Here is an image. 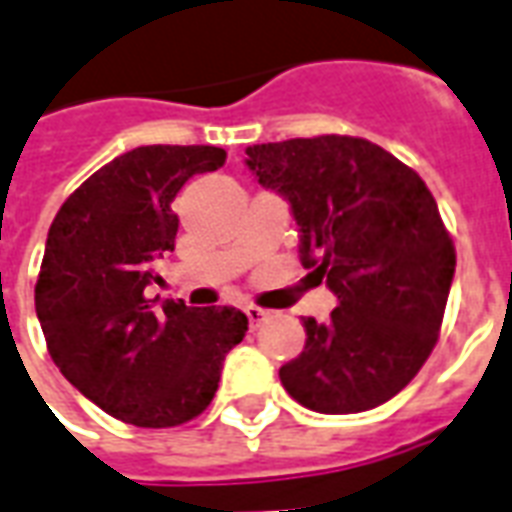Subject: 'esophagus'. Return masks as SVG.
Instances as JSON below:
<instances>
[{
	"label": "esophagus",
	"mask_w": 512,
	"mask_h": 512,
	"mask_svg": "<svg viewBox=\"0 0 512 512\" xmlns=\"http://www.w3.org/2000/svg\"><path fill=\"white\" fill-rule=\"evenodd\" d=\"M246 318H249V326H252V329H260V326L268 321V312L260 310V307H246Z\"/></svg>",
	"instance_id": "esophagus-1"
}]
</instances>
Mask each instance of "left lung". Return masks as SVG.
Listing matches in <instances>:
<instances>
[{
    "label": "left lung",
    "mask_w": 512,
    "mask_h": 512,
    "mask_svg": "<svg viewBox=\"0 0 512 512\" xmlns=\"http://www.w3.org/2000/svg\"><path fill=\"white\" fill-rule=\"evenodd\" d=\"M246 156L290 200L301 266L340 299L326 323L304 318L307 345L279 367L282 386L321 414L381 406L439 340L455 274L439 205L414 169L362 136L268 142Z\"/></svg>",
    "instance_id": "1"
}]
</instances>
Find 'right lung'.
Instances as JSON below:
<instances>
[{
	"label": "right lung",
	"mask_w": 512,
	"mask_h": 512,
	"mask_svg": "<svg viewBox=\"0 0 512 512\" xmlns=\"http://www.w3.org/2000/svg\"><path fill=\"white\" fill-rule=\"evenodd\" d=\"M222 147L145 145L93 172L54 216L35 310L54 365L109 417L175 428L211 406L230 348L244 340L235 307H150V263L175 249L172 200L191 175L224 164Z\"/></svg>",
	"instance_id": "1"
}]
</instances>
